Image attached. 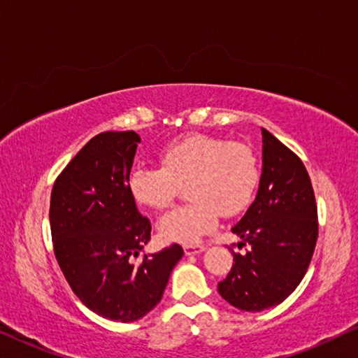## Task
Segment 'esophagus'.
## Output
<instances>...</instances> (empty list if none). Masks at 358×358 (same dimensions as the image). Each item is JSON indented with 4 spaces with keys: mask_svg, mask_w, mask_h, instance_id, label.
<instances>
[{
    "mask_svg": "<svg viewBox=\"0 0 358 358\" xmlns=\"http://www.w3.org/2000/svg\"><path fill=\"white\" fill-rule=\"evenodd\" d=\"M205 251H207V246H185L184 248L185 256H195V254H200Z\"/></svg>",
    "mask_w": 358,
    "mask_h": 358,
    "instance_id": "esophagus-1",
    "label": "esophagus"
}]
</instances>
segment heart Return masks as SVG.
<instances>
[{
  "instance_id": "heart-1",
  "label": "heart",
  "mask_w": 358,
  "mask_h": 358,
  "mask_svg": "<svg viewBox=\"0 0 358 358\" xmlns=\"http://www.w3.org/2000/svg\"><path fill=\"white\" fill-rule=\"evenodd\" d=\"M161 168L136 166L129 174V192L141 207L163 210L187 184L190 202L158 222L161 238L197 244L217 227L218 215L231 217L251 203L259 182L256 156L246 145L192 134L171 141L159 153Z\"/></svg>"
}]
</instances>
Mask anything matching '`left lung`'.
I'll return each mask as SVG.
<instances>
[{
    "instance_id": "obj_1",
    "label": "left lung",
    "mask_w": 358,
    "mask_h": 358,
    "mask_svg": "<svg viewBox=\"0 0 358 358\" xmlns=\"http://www.w3.org/2000/svg\"><path fill=\"white\" fill-rule=\"evenodd\" d=\"M249 244L241 256L233 251V267L218 293L241 311L277 306L300 285L317 239V208L305 164L262 129V174L257 195L231 228Z\"/></svg>"
}]
</instances>
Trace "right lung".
Segmentation results:
<instances>
[{
  "label": "right lung",
  "instance_id": "obj_1",
  "mask_svg": "<svg viewBox=\"0 0 358 358\" xmlns=\"http://www.w3.org/2000/svg\"><path fill=\"white\" fill-rule=\"evenodd\" d=\"M140 136L104 131L58 176L50 197L53 251L75 295L106 320L134 322L161 301L184 256L179 244L143 254L151 224L129 192Z\"/></svg>",
  "mask_w": 358,
  "mask_h": 358
}]
</instances>
